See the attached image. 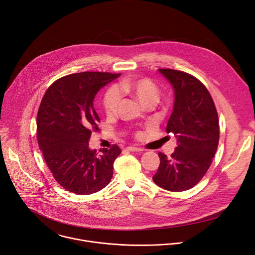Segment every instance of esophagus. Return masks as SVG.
Instances as JSON below:
<instances>
[{
    "label": "esophagus",
    "mask_w": 255,
    "mask_h": 255,
    "mask_svg": "<svg viewBox=\"0 0 255 255\" xmlns=\"http://www.w3.org/2000/svg\"><path fill=\"white\" fill-rule=\"evenodd\" d=\"M127 150L128 151H130V152H142L143 150L140 148H137V147H132V146H129V147H127Z\"/></svg>",
    "instance_id": "34e87169"
}]
</instances>
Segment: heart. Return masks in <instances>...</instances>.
Returning <instances> with one entry per match:
<instances>
[{
    "label": "heart",
    "instance_id": "1",
    "mask_svg": "<svg viewBox=\"0 0 255 255\" xmlns=\"http://www.w3.org/2000/svg\"><path fill=\"white\" fill-rule=\"evenodd\" d=\"M121 91L130 95L143 107H154L160 99V89L150 79L127 80L121 84ZM121 102L120 93L116 89H108L103 97V107L107 117L115 116Z\"/></svg>",
    "mask_w": 255,
    "mask_h": 255
}]
</instances>
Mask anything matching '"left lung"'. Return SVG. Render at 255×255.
<instances>
[{"mask_svg": "<svg viewBox=\"0 0 255 255\" xmlns=\"http://www.w3.org/2000/svg\"><path fill=\"white\" fill-rule=\"evenodd\" d=\"M174 90L173 111L167 123V133L177 138L170 157L159 153L160 165L154 182L170 191L190 189L207 173L216 154L220 129L212 96L193 76L176 70L159 69Z\"/></svg>", "mask_w": 255, "mask_h": 255, "instance_id": "left-lung-1", "label": "left lung"}]
</instances>
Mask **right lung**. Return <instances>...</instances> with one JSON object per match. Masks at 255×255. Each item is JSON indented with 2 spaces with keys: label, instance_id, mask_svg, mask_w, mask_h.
<instances>
[{
  "label": "right lung",
  "instance_id": "right-lung-1",
  "mask_svg": "<svg viewBox=\"0 0 255 255\" xmlns=\"http://www.w3.org/2000/svg\"><path fill=\"white\" fill-rule=\"evenodd\" d=\"M122 74L83 72L56 80L46 90L37 113V140L54 179L65 189L86 195L104 188L113 175L119 146L89 148L100 119L93 101L105 85Z\"/></svg>",
  "mask_w": 255,
  "mask_h": 255
}]
</instances>
